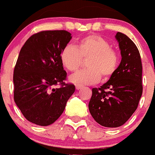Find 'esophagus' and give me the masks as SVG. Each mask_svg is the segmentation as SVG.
<instances>
[{
	"mask_svg": "<svg viewBox=\"0 0 155 155\" xmlns=\"http://www.w3.org/2000/svg\"><path fill=\"white\" fill-rule=\"evenodd\" d=\"M81 88H82V85H80V84H77L76 85V89L77 90H79Z\"/></svg>",
	"mask_w": 155,
	"mask_h": 155,
	"instance_id": "1",
	"label": "esophagus"
}]
</instances>
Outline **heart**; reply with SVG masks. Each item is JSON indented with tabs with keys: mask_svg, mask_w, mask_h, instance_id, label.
Segmentation results:
<instances>
[{
	"mask_svg": "<svg viewBox=\"0 0 155 155\" xmlns=\"http://www.w3.org/2000/svg\"><path fill=\"white\" fill-rule=\"evenodd\" d=\"M88 59V69L71 77V81L77 84H93L100 81L109 80L118 67L119 57L109 42L99 35H88L77 43L76 47L67 45L60 53L63 67L70 72H77L82 66L83 60Z\"/></svg>",
	"mask_w": 155,
	"mask_h": 155,
	"instance_id": "heart-1",
	"label": "heart"
}]
</instances>
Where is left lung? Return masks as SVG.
I'll return each mask as SVG.
<instances>
[{
	"mask_svg": "<svg viewBox=\"0 0 155 155\" xmlns=\"http://www.w3.org/2000/svg\"><path fill=\"white\" fill-rule=\"evenodd\" d=\"M115 38L121 50V63L107 82L92 88L88 104L94 120L108 128L124 125L136 111L143 93L140 51L125 34L117 32Z\"/></svg>",
	"mask_w": 155,
	"mask_h": 155,
	"instance_id": "8db88e82",
	"label": "left lung"
}]
</instances>
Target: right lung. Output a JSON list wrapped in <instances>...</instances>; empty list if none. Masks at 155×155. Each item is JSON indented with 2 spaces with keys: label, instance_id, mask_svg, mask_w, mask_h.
Masks as SVG:
<instances>
[{
  "label": "right lung",
  "instance_id": "add662e5",
  "mask_svg": "<svg viewBox=\"0 0 155 155\" xmlns=\"http://www.w3.org/2000/svg\"><path fill=\"white\" fill-rule=\"evenodd\" d=\"M71 39L67 30H44L21 48L13 74L14 100L30 122L41 126L55 122L74 92V84L65 83L67 74L60 60Z\"/></svg>",
  "mask_w": 155,
  "mask_h": 155
}]
</instances>
